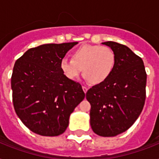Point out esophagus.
Segmentation results:
<instances>
[{
  "label": "esophagus",
  "mask_w": 159,
  "mask_h": 159,
  "mask_svg": "<svg viewBox=\"0 0 159 159\" xmlns=\"http://www.w3.org/2000/svg\"><path fill=\"white\" fill-rule=\"evenodd\" d=\"M82 89H83V91H84L85 93H87V90H88V88H87V87H86L85 85H83V86H82Z\"/></svg>",
  "instance_id": "obj_1"
}]
</instances>
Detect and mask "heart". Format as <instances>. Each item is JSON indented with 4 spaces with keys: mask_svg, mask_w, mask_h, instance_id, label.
<instances>
[{
    "mask_svg": "<svg viewBox=\"0 0 159 159\" xmlns=\"http://www.w3.org/2000/svg\"><path fill=\"white\" fill-rule=\"evenodd\" d=\"M115 64L116 56L110 48L83 44L72 52V59L64 57L60 61V68L69 80L77 78L82 70L85 80L99 85L110 77Z\"/></svg>",
    "mask_w": 159,
    "mask_h": 159,
    "instance_id": "b5f03b06",
    "label": "heart"
}]
</instances>
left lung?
Wrapping results in <instances>:
<instances>
[{
    "label": "left lung",
    "instance_id": "1",
    "mask_svg": "<svg viewBox=\"0 0 159 159\" xmlns=\"http://www.w3.org/2000/svg\"><path fill=\"white\" fill-rule=\"evenodd\" d=\"M116 56L111 75L87 92L90 124L95 134L113 137L126 131L140 115L145 102L147 74L141 57L127 46L108 41Z\"/></svg>",
    "mask_w": 159,
    "mask_h": 159
}]
</instances>
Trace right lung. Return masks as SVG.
Wrapping results in <instances>:
<instances>
[{"mask_svg": "<svg viewBox=\"0 0 159 159\" xmlns=\"http://www.w3.org/2000/svg\"><path fill=\"white\" fill-rule=\"evenodd\" d=\"M77 43H47L30 48L14 65V108L34 133L42 136L64 133L70 115L84 99L81 84L67 79L60 68V61Z\"/></svg>", "mask_w": 159, "mask_h": 159, "instance_id": "add662e5", "label": "right lung"}]
</instances>
